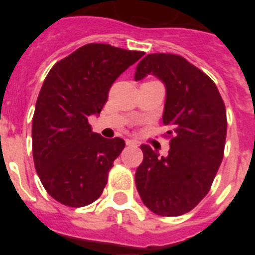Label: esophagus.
Wrapping results in <instances>:
<instances>
[{
	"instance_id": "34e87169",
	"label": "esophagus",
	"mask_w": 255,
	"mask_h": 255,
	"mask_svg": "<svg viewBox=\"0 0 255 255\" xmlns=\"http://www.w3.org/2000/svg\"><path fill=\"white\" fill-rule=\"evenodd\" d=\"M126 145H130V147H138V143L132 139H126Z\"/></svg>"
}]
</instances>
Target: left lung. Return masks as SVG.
Masks as SVG:
<instances>
[{
    "label": "left lung",
    "instance_id": "obj_1",
    "mask_svg": "<svg viewBox=\"0 0 255 255\" xmlns=\"http://www.w3.org/2000/svg\"><path fill=\"white\" fill-rule=\"evenodd\" d=\"M147 75L166 87L162 121L172 138L166 157L140 145L144 158L135 184L150 211L176 217L194 208L215 180L224 158L226 110L211 78L181 56L147 55L136 66L135 80Z\"/></svg>",
    "mask_w": 255,
    "mask_h": 255
}]
</instances>
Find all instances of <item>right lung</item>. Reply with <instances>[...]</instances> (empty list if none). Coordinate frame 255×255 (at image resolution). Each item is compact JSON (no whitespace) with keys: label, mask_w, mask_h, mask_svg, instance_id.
<instances>
[{"label":"right lung","mask_w":255,"mask_h":255,"mask_svg":"<svg viewBox=\"0 0 255 255\" xmlns=\"http://www.w3.org/2000/svg\"><path fill=\"white\" fill-rule=\"evenodd\" d=\"M144 52L89 43L49 70L35 103L33 158L44 189L69 207H84L102 194L108 171L125 147L121 138L92 131L114 82Z\"/></svg>","instance_id":"add662e5"}]
</instances>
